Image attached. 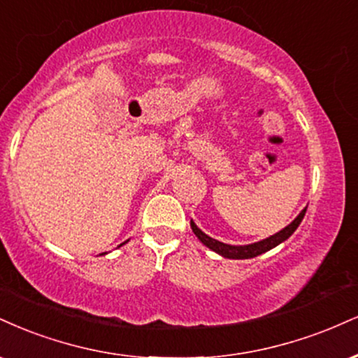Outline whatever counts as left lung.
Listing matches in <instances>:
<instances>
[{
	"instance_id": "8db88e82",
	"label": "left lung",
	"mask_w": 358,
	"mask_h": 358,
	"mask_svg": "<svg viewBox=\"0 0 358 358\" xmlns=\"http://www.w3.org/2000/svg\"><path fill=\"white\" fill-rule=\"evenodd\" d=\"M305 212H307V206H305L302 212L296 215L295 220L292 222L290 225H287L285 228H283V230L277 231V234L268 236V238L260 240V242L250 243V245H228V243L218 242V240H215V238H212V236L203 234V231H201L200 228L195 225V222L193 220L190 222V227H192L193 234L196 235V238L200 240L205 247L213 250L215 253H218V255H222L223 258H231V260H245V258H253V257L262 255V253L268 252V250H272L277 247V245L285 242L288 236L294 234L296 228H299L300 223H302Z\"/></svg>"
}]
</instances>
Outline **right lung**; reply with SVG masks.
Returning a JSON list of instances; mask_svg holds the SVG:
<instances>
[{
  "label": "right lung",
  "mask_w": 358,
  "mask_h": 358,
  "mask_svg": "<svg viewBox=\"0 0 358 358\" xmlns=\"http://www.w3.org/2000/svg\"><path fill=\"white\" fill-rule=\"evenodd\" d=\"M127 242H128V240H127ZM127 242H124V243H127ZM124 243H122V245H124ZM122 245H120V247H122Z\"/></svg>",
  "instance_id": "add662e5"
}]
</instances>
